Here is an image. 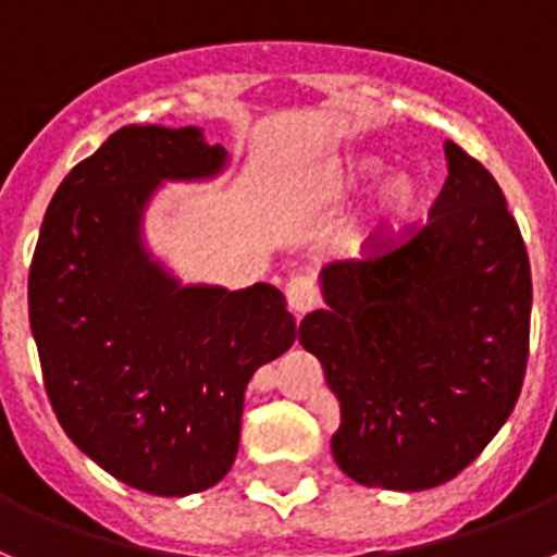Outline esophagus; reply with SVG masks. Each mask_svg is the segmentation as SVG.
Returning a JSON list of instances; mask_svg holds the SVG:
<instances>
[{
	"label": "esophagus",
	"mask_w": 557,
	"mask_h": 557,
	"mask_svg": "<svg viewBox=\"0 0 557 557\" xmlns=\"http://www.w3.org/2000/svg\"><path fill=\"white\" fill-rule=\"evenodd\" d=\"M286 302L288 308H292V314L300 320V317H306L311 308L320 302V294H317V286L314 280L311 277H292L286 283Z\"/></svg>",
	"instance_id": "obj_1"
}]
</instances>
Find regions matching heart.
<instances>
[{
  "mask_svg": "<svg viewBox=\"0 0 557 557\" xmlns=\"http://www.w3.org/2000/svg\"><path fill=\"white\" fill-rule=\"evenodd\" d=\"M382 172V161L376 156H350L345 158L336 172V186L345 191L359 189ZM422 203V186L408 172H396L385 177L366 198V203L350 214L336 232V246L343 255L359 257L399 235L401 228L413 221L416 209Z\"/></svg>",
  "mask_w": 557,
  "mask_h": 557,
  "instance_id": "obj_1",
  "label": "heart"
}]
</instances>
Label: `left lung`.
Here are the masks:
<instances>
[{
  "instance_id": "left-lung-1",
  "label": "left lung",
  "mask_w": 557,
  "mask_h": 557,
  "mask_svg": "<svg viewBox=\"0 0 557 557\" xmlns=\"http://www.w3.org/2000/svg\"><path fill=\"white\" fill-rule=\"evenodd\" d=\"M447 177L422 228L320 271L300 322L339 399L331 453L366 487L456 479L516 408L530 348V257L495 177L445 141Z\"/></svg>"
}]
</instances>
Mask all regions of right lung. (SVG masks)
Wrapping results in <instances>:
<instances>
[{
	"instance_id": "add662e5",
	"label": "right lung",
	"mask_w": 557,
	"mask_h": 557,
	"mask_svg": "<svg viewBox=\"0 0 557 557\" xmlns=\"http://www.w3.org/2000/svg\"><path fill=\"white\" fill-rule=\"evenodd\" d=\"M226 163L200 127H121L55 189L27 280L64 433L110 475L166 498L228 473L251 373L297 339L280 288L184 286L144 243L161 184L209 181Z\"/></svg>"
}]
</instances>
